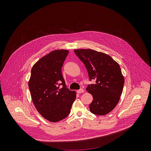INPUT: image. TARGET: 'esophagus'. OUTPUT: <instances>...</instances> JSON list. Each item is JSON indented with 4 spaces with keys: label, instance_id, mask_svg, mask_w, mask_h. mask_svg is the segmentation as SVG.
<instances>
[{
    "label": "esophagus",
    "instance_id": "34e87169",
    "mask_svg": "<svg viewBox=\"0 0 151 151\" xmlns=\"http://www.w3.org/2000/svg\"><path fill=\"white\" fill-rule=\"evenodd\" d=\"M77 92L78 93H83V92H84V90L81 88V89H79V90H77Z\"/></svg>",
    "mask_w": 151,
    "mask_h": 151
}]
</instances>
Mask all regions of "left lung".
Returning <instances> with one entry per match:
<instances>
[{
  "label": "left lung",
  "instance_id": "8db88e82",
  "mask_svg": "<svg viewBox=\"0 0 151 151\" xmlns=\"http://www.w3.org/2000/svg\"><path fill=\"white\" fill-rule=\"evenodd\" d=\"M74 53L86 67L90 81L86 90L93 96L89 105L92 113L107 114L117 105L124 84L119 65L110 56L90 49H75Z\"/></svg>",
  "mask_w": 151,
  "mask_h": 151
}]
</instances>
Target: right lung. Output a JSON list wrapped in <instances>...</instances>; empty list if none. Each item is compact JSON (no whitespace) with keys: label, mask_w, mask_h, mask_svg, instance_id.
Returning <instances> with one entry per match:
<instances>
[{"label":"right lung","mask_w":151,"mask_h":151,"mask_svg":"<svg viewBox=\"0 0 151 151\" xmlns=\"http://www.w3.org/2000/svg\"><path fill=\"white\" fill-rule=\"evenodd\" d=\"M67 50H55L40 59L31 69L28 82L32 101L41 115L50 122H58L70 113L76 92L65 84L62 67ZM62 85L63 87L59 88Z\"/></svg>","instance_id":"obj_1"}]
</instances>
